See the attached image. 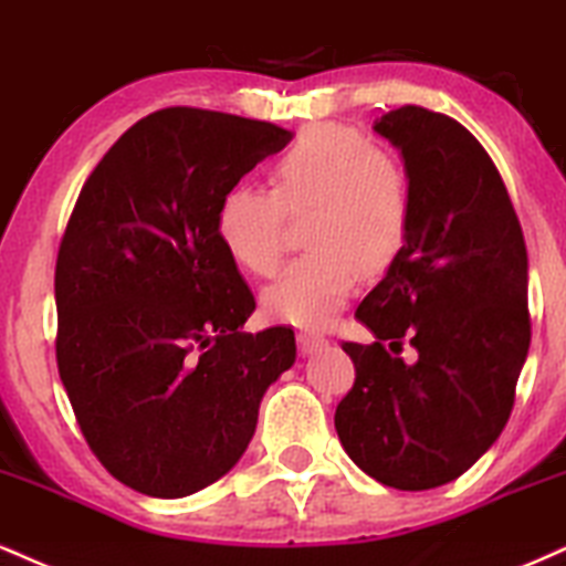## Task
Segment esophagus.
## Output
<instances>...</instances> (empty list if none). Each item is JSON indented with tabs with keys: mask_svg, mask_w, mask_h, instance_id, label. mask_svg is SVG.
I'll use <instances>...</instances> for the list:
<instances>
[{
	"mask_svg": "<svg viewBox=\"0 0 566 566\" xmlns=\"http://www.w3.org/2000/svg\"><path fill=\"white\" fill-rule=\"evenodd\" d=\"M296 342H298V352H302V355H315L317 349L328 347V338L321 334H307V331H304V334H298Z\"/></svg>",
	"mask_w": 566,
	"mask_h": 566,
	"instance_id": "34e87169",
	"label": "esophagus"
}]
</instances>
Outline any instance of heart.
<instances>
[{
	"mask_svg": "<svg viewBox=\"0 0 566 566\" xmlns=\"http://www.w3.org/2000/svg\"><path fill=\"white\" fill-rule=\"evenodd\" d=\"M310 254L294 259L264 291L277 323L323 328L344 307L357 268L378 272L402 249L410 228V185L400 164L352 126L325 124L298 137L272 169V190L235 185L217 209V235L254 275H272L283 256V222L304 214Z\"/></svg>",
	"mask_w": 566,
	"mask_h": 566,
	"instance_id": "b5f03b06",
	"label": "heart"
}]
</instances>
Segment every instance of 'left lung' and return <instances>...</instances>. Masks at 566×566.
Returning <instances> with one entry per match:
<instances>
[{
	"label": "left lung",
	"instance_id": "left-lung-1",
	"mask_svg": "<svg viewBox=\"0 0 566 566\" xmlns=\"http://www.w3.org/2000/svg\"><path fill=\"white\" fill-rule=\"evenodd\" d=\"M400 150L410 228L344 344L355 387L334 423L365 474L395 490L458 480L493 448L530 349L527 245L493 158L467 126L402 105L374 122ZM408 340L417 357H399Z\"/></svg>",
	"mask_w": 566,
	"mask_h": 566
}]
</instances>
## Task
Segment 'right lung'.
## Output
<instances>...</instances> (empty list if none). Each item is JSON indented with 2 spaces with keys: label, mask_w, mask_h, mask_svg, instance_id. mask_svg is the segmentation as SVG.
I'll list each match as a JSON object with an SVG mask.
<instances>
[{
  "label": "right lung",
  "mask_w": 566,
  "mask_h": 566,
  "mask_svg": "<svg viewBox=\"0 0 566 566\" xmlns=\"http://www.w3.org/2000/svg\"><path fill=\"white\" fill-rule=\"evenodd\" d=\"M294 132L166 108L116 139L57 251V370L92 453L126 488L185 497L241 461L259 402L296 360L217 235L222 196Z\"/></svg>",
  "instance_id": "1"
}]
</instances>
